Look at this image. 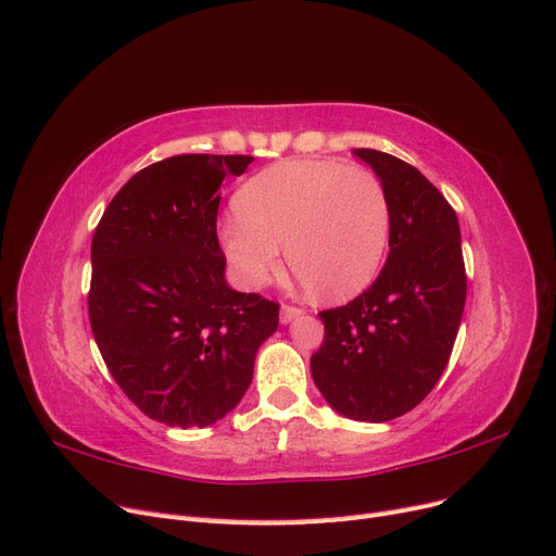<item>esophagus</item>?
Listing matches in <instances>:
<instances>
[{
  "instance_id": "34e87169",
  "label": "esophagus",
  "mask_w": 556,
  "mask_h": 556,
  "mask_svg": "<svg viewBox=\"0 0 556 556\" xmlns=\"http://www.w3.org/2000/svg\"><path fill=\"white\" fill-rule=\"evenodd\" d=\"M301 313H304V308H301V306H294V304H282V308H280V323H282V325H288V323H292L294 317H299Z\"/></svg>"
}]
</instances>
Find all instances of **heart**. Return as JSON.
<instances>
[{
	"instance_id": "1",
	"label": "heart",
	"mask_w": 556,
	"mask_h": 556,
	"mask_svg": "<svg viewBox=\"0 0 556 556\" xmlns=\"http://www.w3.org/2000/svg\"><path fill=\"white\" fill-rule=\"evenodd\" d=\"M237 220L223 248L248 288L280 266L317 299L345 301L380 274L392 239V201L378 174L336 160H292L248 178L233 194Z\"/></svg>"
}]
</instances>
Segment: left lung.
I'll use <instances>...</instances> for the list:
<instances>
[{
  "label": "left lung",
  "mask_w": 556,
  "mask_h": 556,
  "mask_svg": "<svg viewBox=\"0 0 556 556\" xmlns=\"http://www.w3.org/2000/svg\"><path fill=\"white\" fill-rule=\"evenodd\" d=\"M355 155L390 192V257L371 288L319 313L325 339L311 374L333 410L387 422L422 403L445 371L466 304V266L457 213L439 188L394 155L374 148Z\"/></svg>",
  "instance_id": "obj_1"
}]
</instances>
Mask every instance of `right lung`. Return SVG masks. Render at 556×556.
Instances as JSON below:
<instances>
[{"label": "right lung", "mask_w": 556, "mask_h": 556, "mask_svg": "<svg viewBox=\"0 0 556 556\" xmlns=\"http://www.w3.org/2000/svg\"><path fill=\"white\" fill-rule=\"evenodd\" d=\"M250 155H174L134 174L92 237L90 327L127 399L169 427H208L243 399L278 301L225 282L217 208Z\"/></svg>", "instance_id": "add662e5"}]
</instances>
